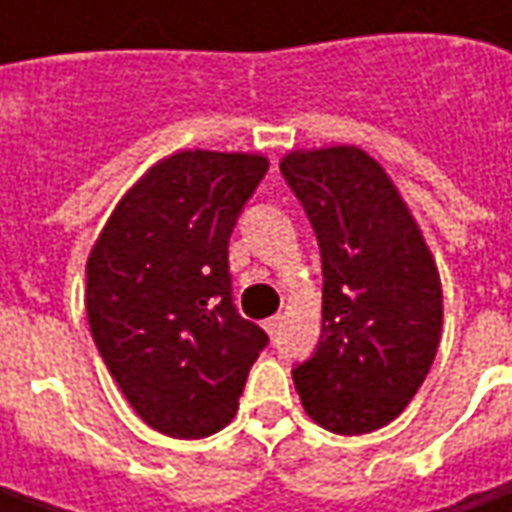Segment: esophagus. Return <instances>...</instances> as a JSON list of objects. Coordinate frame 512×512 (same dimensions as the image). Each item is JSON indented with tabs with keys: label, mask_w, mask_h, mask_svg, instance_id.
<instances>
[{
	"label": "esophagus",
	"mask_w": 512,
	"mask_h": 512,
	"mask_svg": "<svg viewBox=\"0 0 512 512\" xmlns=\"http://www.w3.org/2000/svg\"><path fill=\"white\" fill-rule=\"evenodd\" d=\"M279 327H282V316H270V319H265V330L270 333V336H276V333H279Z\"/></svg>",
	"instance_id": "34e87169"
}]
</instances>
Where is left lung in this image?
<instances>
[{"label":"left lung","mask_w":512,"mask_h":512,"mask_svg":"<svg viewBox=\"0 0 512 512\" xmlns=\"http://www.w3.org/2000/svg\"><path fill=\"white\" fill-rule=\"evenodd\" d=\"M282 176L322 250V339L293 370L305 413L339 436L390 424L442 342V279L399 187L356 145L290 150Z\"/></svg>","instance_id":"1"}]
</instances>
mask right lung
I'll return each instance as SVG.
<instances>
[{"instance_id":"obj_1","label":"right lung","mask_w":512,"mask_h":512,"mask_svg":"<svg viewBox=\"0 0 512 512\" xmlns=\"http://www.w3.org/2000/svg\"><path fill=\"white\" fill-rule=\"evenodd\" d=\"M262 153L176 150L113 207L88 256L93 342L139 419L202 439L239 410L267 333L230 299V233Z\"/></svg>"}]
</instances>
